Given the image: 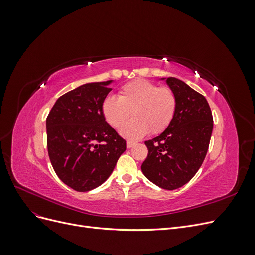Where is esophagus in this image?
Returning a JSON list of instances; mask_svg holds the SVG:
<instances>
[{
  "label": "esophagus",
  "mask_w": 255,
  "mask_h": 255,
  "mask_svg": "<svg viewBox=\"0 0 255 255\" xmlns=\"http://www.w3.org/2000/svg\"><path fill=\"white\" fill-rule=\"evenodd\" d=\"M136 144V142H134V141H130V140H128V142H127V148H132V146H134Z\"/></svg>",
  "instance_id": "esophagus-1"
}]
</instances>
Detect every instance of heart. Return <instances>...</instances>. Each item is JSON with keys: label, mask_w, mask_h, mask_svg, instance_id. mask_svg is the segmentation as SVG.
Segmentation results:
<instances>
[{"label": "heart", "mask_w": 255, "mask_h": 255, "mask_svg": "<svg viewBox=\"0 0 255 255\" xmlns=\"http://www.w3.org/2000/svg\"><path fill=\"white\" fill-rule=\"evenodd\" d=\"M176 106L172 89L146 80H136L122 86L118 98L107 96L101 111L106 122L115 128L125 125L132 113L134 119L122 128L121 134L138 139L148 133H163L172 122Z\"/></svg>", "instance_id": "b5f03b06"}]
</instances>
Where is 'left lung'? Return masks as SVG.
I'll return each instance as SVG.
<instances>
[{
	"mask_svg": "<svg viewBox=\"0 0 255 255\" xmlns=\"http://www.w3.org/2000/svg\"><path fill=\"white\" fill-rule=\"evenodd\" d=\"M167 84L176 96L172 122L159 136L144 141L148 156L141 165L146 179L167 190L182 187L201 167L213 132V115L206 99L175 78Z\"/></svg>",
	"mask_w": 255,
	"mask_h": 255,
	"instance_id": "left-lung-1",
	"label": "left lung"
}]
</instances>
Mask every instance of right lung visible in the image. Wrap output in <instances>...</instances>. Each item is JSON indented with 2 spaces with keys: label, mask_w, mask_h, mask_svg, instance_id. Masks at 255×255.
Masks as SVG:
<instances>
[{
  "label": "right lung",
  "mask_w": 255,
  "mask_h": 255,
  "mask_svg": "<svg viewBox=\"0 0 255 255\" xmlns=\"http://www.w3.org/2000/svg\"><path fill=\"white\" fill-rule=\"evenodd\" d=\"M112 81L88 83L57 99L47 117L48 153L54 171L69 187L89 191L103 184L127 149L107 123L101 105Z\"/></svg>",
  "instance_id": "add662e5"
}]
</instances>
